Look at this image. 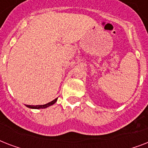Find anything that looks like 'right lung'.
Returning <instances> with one entry per match:
<instances>
[{
  "instance_id": "obj_1",
  "label": "right lung",
  "mask_w": 148,
  "mask_h": 148,
  "mask_svg": "<svg viewBox=\"0 0 148 148\" xmlns=\"http://www.w3.org/2000/svg\"><path fill=\"white\" fill-rule=\"evenodd\" d=\"M57 100H58V98L54 99L53 101H51V102H49V103H46V104H44V105H26L27 108H33V109H43V108H48V107H50V106L53 105V103H56V101H57Z\"/></svg>"
}]
</instances>
